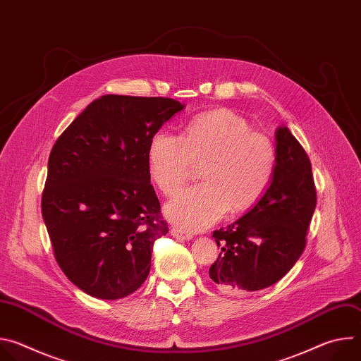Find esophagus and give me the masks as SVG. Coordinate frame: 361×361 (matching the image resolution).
<instances>
[{
    "label": "esophagus",
    "mask_w": 361,
    "mask_h": 361,
    "mask_svg": "<svg viewBox=\"0 0 361 361\" xmlns=\"http://www.w3.org/2000/svg\"><path fill=\"white\" fill-rule=\"evenodd\" d=\"M171 235L178 238V240H191L192 238V234H190V233H187V231L178 228V227L171 228Z\"/></svg>",
    "instance_id": "34e87169"
}]
</instances>
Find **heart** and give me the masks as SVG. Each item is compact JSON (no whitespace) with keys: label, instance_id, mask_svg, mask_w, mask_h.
<instances>
[{"label":"heart","instance_id":"obj_1","mask_svg":"<svg viewBox=\"0 0 361 361\" xmlns=\"http://www.w3.org/2000/svg\"><path fill=\"white\" fill-rule=\"evenodd\" d=\"M202 164L204 183L166 205L167 217L190 231L207 228L228 210L243 213L262 200L277 166L274 144L251 131L238 114L220 109L192 118L183 137L159 131L148 147V173L164 195H174Z\"/></svg>","mask_w":361,"mask_h":361}]
</instances>
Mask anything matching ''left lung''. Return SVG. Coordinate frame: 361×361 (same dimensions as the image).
<instances>
[{
  "instance_id": "obj_1",
  "label": "left lung",
  "mask_w": 361,
  "mask_h": 361,
  "mask_svg": "<svg viewBox=\"0 0 361 361\" xmlns=\"http://www.w3.org/2000/svg\"><path fill=\"white\" fill-rule=\"evenodd\" d=\"M277 166L266 194L254 207L213 237L221 247L209 274L223 293L257 291L281 280L307 243L317 191L312 163L287 127H280Z\"/></svg>"
}]
</instances>
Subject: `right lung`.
I'll return each mask as SVG.
<instances>
[{
  "label": "right lung",
  "instance_id": "1",
  "mask_svg": "<svg viewBox=\"0 0 361 361\" xmlns=\"http://www.w3.org/2000/svg\"><path fill=\"white\" fill-rule=\"evenodd\" d=\"M183 109L173 98L102 95L51 149L41 213L60 269L84 293L117 300L145 281L154 241L169 233L148 147Z\"/></svg>",
  "mask_w": 361,
  "mask_h": 361
}]
</instances>
